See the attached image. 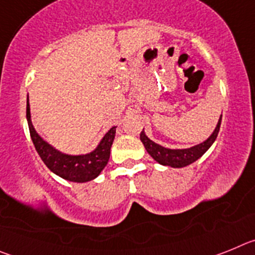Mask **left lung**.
<instances>
[{"label": "left lung", "instance_id": "left-lung-1", "mask_svg": "<svg viewBox=\"0 0 255 255\" xmlns=\"http://www.w3.org/2000/svg\"><path fill=\"white\" fill-rule=\"evenodd\" d=\"M221 120H222V116L218 120L215 131L212 132V135L206 141L198 144V145H194V147L188 148V149H168V148L162 147L159 144L150 140L147 135L144 134V131L140 132V140L144 144L147 152L150 154V157L154 161L158 162V163L163 164V166H171V167L175 168L185 167V166H188V164L193 163L198 158H200L209 149V147H211L213 141L216 140V138H217L218 131H220Z\"/></svg>", "mask_w": 255, "mask_h": 255}]
</instances>
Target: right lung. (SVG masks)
I'll list each match as a JSON object with an SVG mask.
<instances>
[{
    "label": "right lung",
    "instance_id": "obj_1",
    "mask_svg": "<svg viewBox=\"0 0 255 255\" xmlns=\"http://www.w3.org/2000/svg\"><path fill=\"white\" fill-rule=\"evenodd\" d=\"M26 119H28L31 140H33L38 154L47 167L60 177L74 182L91 181V180L96 179L101 173V171L106 167V164L110 159V152H111L115 134H116V126L108 130L107 134L101 140L100 145L93 152L83 155H69L56 150L37 134L30 120L29 98L28 103H26Z\"/></svg>",
    "mask_w": 255,
    "mask_h": 255
}]
</instances>
